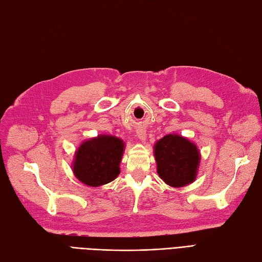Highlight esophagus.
Instances as JSON below:
<instances>
[{"mask_svg": "<svg viewBox=\"0 0 262 262\" xmlns=\"http://www.w3.org/2000/svg\"><path fill=\"white\" fill-rule=\"evenodd\" d=\"M138 134V138L140 141H144L146 139V131L144 129H141V130H138L137 132Z\"/></svg>", "mask_w": 262, "mask_h": 262, "instance_id": "1", "label": "esophagus"}]
</instances>
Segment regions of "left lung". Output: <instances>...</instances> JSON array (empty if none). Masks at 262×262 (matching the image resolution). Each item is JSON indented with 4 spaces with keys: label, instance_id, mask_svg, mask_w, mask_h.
<instances>
[{
    "label": "left lung",
    "instance_id": "left-lung-1",
    "mask_svg": "<svg viewBox=\"0 0 262 262\" xmlns=\"http://www.w3.org/2000/svg\"><path fill=\"white\" fill-rule=\"evenodd\" d=\"M157 173L170 187H185L194 181L200 152L194 143L178 134H167L154 146Z\"/></svg>",
    "mask_w": 262,
    "mask_h": 262
}]
</instances>
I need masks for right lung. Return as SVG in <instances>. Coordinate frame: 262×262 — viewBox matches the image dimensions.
Listing matches in <instances>:
<instances>
[{
  "label": "right lung",
  "instance_id": "add662e5",
  "mask_svg": "<svg viewBox=\"0 0 262 262\" xmlns=\"http://www.w3.org/2000/svg\"><path fill=\"white\" fill-rule=\"evenodd\" d=\"M124 143L121 139L101 134L87 140L75 152L73 172L90 187H99L115 180L120 173Z\"/></svg>",
  "mask_w": 262,
  "mask_h": 262
}]
</instances>
